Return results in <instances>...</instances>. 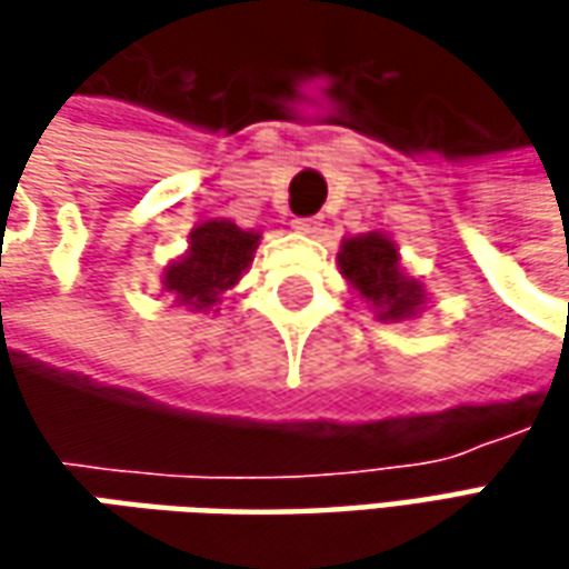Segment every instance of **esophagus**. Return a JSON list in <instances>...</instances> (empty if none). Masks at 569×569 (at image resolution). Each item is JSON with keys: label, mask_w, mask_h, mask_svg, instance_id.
I'll return each mask as SVG.
<instances>
[{"label": "esophagus", "mask_w": 569, "mask_h": 569, "mask_svg": "<svg viewBox=\"0 0 569 569\" xmlns=\"http://www.w3.org/2000/svg\"><path fill=\"white\" fill-rule=\"evenodd\" d=\"M319 218H295V230H300V233H319Z\"/></svg>", "instance_id": "esophagus-1"}]
</instances>
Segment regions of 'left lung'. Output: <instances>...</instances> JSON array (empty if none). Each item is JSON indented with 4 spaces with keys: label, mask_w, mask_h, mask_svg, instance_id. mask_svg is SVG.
<instances>
[{
    "label": "left lung",
    "mask_w": 569,
    "mask_h": 569,
    "mask_svg": "<svg viewBox=\"0 0 569 569\" xmlns=\"http://www.w3.org/2000/svg\"><path fill=\"white\" fill-rule=\"evenodd\" d=\"M341 274L358 288V295L373 303L380 319L415 317L425 303V291L415 278L399 269L396 243L382 233H361L341 243L339 252Z\"/></svg>",
    "instance_id": "8db88e82"
}]
</instances>
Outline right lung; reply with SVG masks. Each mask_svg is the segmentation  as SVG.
Returning <instances> with one entry per match:
<instances>
[{"instance_id":"right-lung-1","label":"right lung","mask_w":569,"mask_h":569,"mask_svg":"<svg viewBox=\"0 0 569 569\" xmlns=\"http://www.w3.org/2000/svg\"><path fill=\"white\" fill-rule=\"evenodd\" d=\"M259 233L240 230L230 221H206L192 230L189 252L164 274V288L192 310H208L233 288L252 262Z\"/></svg>"}]
</instances>
